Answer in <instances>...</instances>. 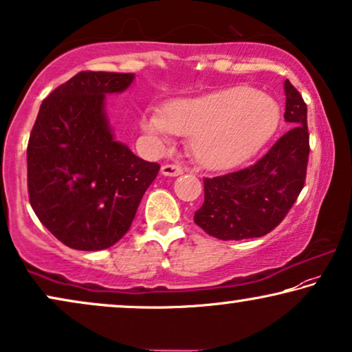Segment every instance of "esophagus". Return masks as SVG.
Instances as JSON below:
<instances>
[{"label":"esophagus","mask_w":352,"mask_h":352,"mask_svg":"<svg viewBox=\"0 0 352 352\" xmlns=\"http://www.w3.org/2000/svg\"><path fill=\"white\" fill-rule=\"evenodd\" d=\"M162 175H167V177H177V175H182L185 169H183L182 166H177V164H164L162 166Z\"/></svg>","instance_id":"esophagus-1"}]
</instances>
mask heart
<instances>
[{"label":"heart","instance_id":"b5f03b06","mask_svg":"<svg viewBox=\"0 0 352 352\" xmlns=\"http://www.w3.org/2000/svg\"><path fill=\"white\" fill-rule=\"evenodd\" d=\"M280 120L274 98L249 86H236L169 103L164 113L143 116L153 137H191V153L209 169H226L255 155Z\"/></svg>","mask_w":352,"mask_h":352}]
</instances>
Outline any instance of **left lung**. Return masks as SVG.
<instances>
[{
	"instance_id": "obj_1",
	"label": "left lung",
	"mask_w": 352,
	"mask_h": 352,
	"mask_svg": "<svg viewBox=\"0 0 352 352\" xmlns=\"http://www.w3.org/2000/svg\"><path fill=\"white\" fill-rule=\"evenodd\" d=\"M285 121L292 126L254 164L204 178V204L195 223L221 241L268 234L285 219L303 190L309 157L308 108L289 79Z\"/></svg>"
}]
</instances>
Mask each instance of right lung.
<instances>
[{
	"label": "right lung",
	"mask_w": 352,
	"mask_h": 352,
	"mask_svg": "<svg viewBox=\"0 0 352 352\" xmlns=\"http://www.w3.org/2000/svg\"><path fill=\"white\" fill-rule=\"evenodd\" d=\"M132 73L81 72L41 103L27 146L28 197L39 221L76 250H102L131 228L160 164L116 142L105 96Z\"/></svg>",
	"instance_id": "1"
}]
</instances>
